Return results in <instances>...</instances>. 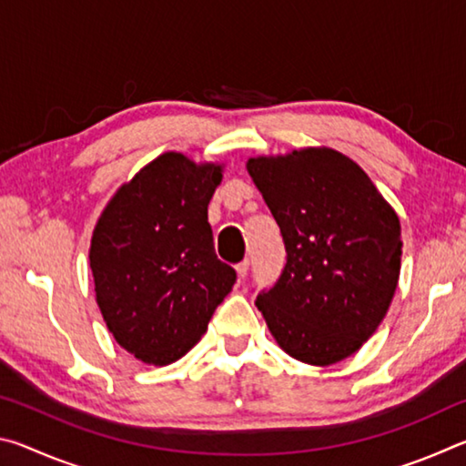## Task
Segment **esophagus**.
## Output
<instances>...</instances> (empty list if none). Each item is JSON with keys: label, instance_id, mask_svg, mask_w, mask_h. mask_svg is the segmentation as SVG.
<instances>
[{"label": "esophagus", "instance_id": "1", "mask_svg": "<svg viewBox=\"0 0 466 466\" xmlns=\"http://www.w3.org/2000/svg\"><path fill=\"white\" fill-rule=\"evenodd\" d=\"M248 267H250V263H248V261H242V263L236 265V275H238V279H244V278H247Z\"/></svg>", "mask_w": 466, "mask_h": 466}]
</instances>
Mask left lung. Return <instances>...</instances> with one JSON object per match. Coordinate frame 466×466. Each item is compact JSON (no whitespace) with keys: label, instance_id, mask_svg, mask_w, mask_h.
<instances>
[{"label":"left lung","instance_id":"obj_1","mask_svg":"<svg viewBox=\"0 0 466 466\" xmlns=\"http://www.w3.org/2000/svg\"><path fill=\"white\" fill-rule=\"evenodd\" d=\"M286 242V269L255 304L283 351L310 366L350 358L399 286L400 222L364 168L327 146L247 160Z\"/></svg>","mask_w":466,"mask_h":466}]
</instances>
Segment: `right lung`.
Segmentation results:
<instances>
[{
    "label": "right lung",
    "mask_w": 466,
    "mask_h": 466,
    "mask_svg": "<svg viewBox=\"0 0 466 466\" xmlns=\"http://www.w3.org/2000/svg\"><path fill=\"white\" fill-rule=\"evenodd\" d=\"M224 162L164 152L116 188L90 240L94 294L115 341L144 364L191 351L236 281L219 261L208 205Z\"/></svg>",
    "instance_id": "1"
}]
</instances>
